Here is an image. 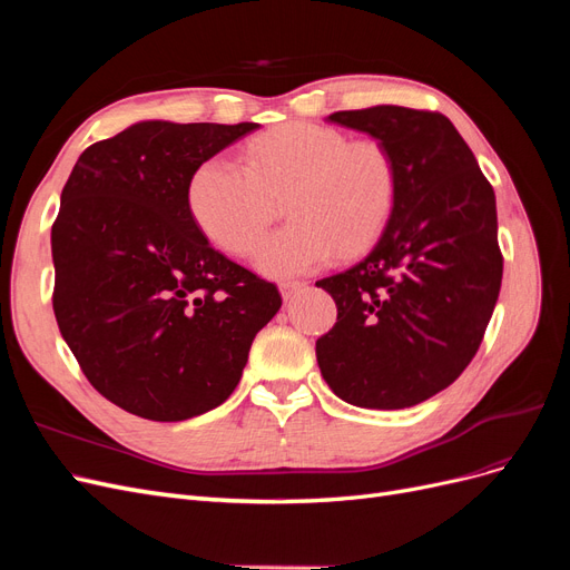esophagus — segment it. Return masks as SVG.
Wrapping results in <instances>:
<instances>
[{"mask_svg": "<svg viewBox=\"0 0 570 570\" xmlns=\"http://www.w3.org/2000/svg\"><path fill=\"white\" fill-rule=\"evenodd\" d=\"M304 287H306V283H302V281H283L281 283V295H283V299H292L295 295H299Z\"/></svg>", "mask_w": 570, "mask_h": 570, "instance_id": "34e87169", "label": "esophagus"}]
</instances>
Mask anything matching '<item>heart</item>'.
Instances as JSON below:
<instances>
[{"mask_svg":"<svg viewBox=\"0 0 570 570\" xmlns=\"http://www.w3.org/2000/svg\"><path fill=\"white\" fill-rule=\"evenodd\" d=\"M400 174L385 145L335 128L292 124L254 140L245 164L226 154L202 161L187 183V209L218 249L247 256L285 197L292 218L256 254L266 275L308 273L337 254L366 252L394 214Z\"/></svg>","mask_w":570,"mask_h":570,"instance_id":"b5f03b06","label":"heart"}]
</instances>
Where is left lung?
Returning <instances> with one entry per match:
<instances>
[{"label":"left lung","mask_w":570,"mask_h":570,"mask_svg":"<svg viewBox=\"0 0 570 570\" xmlns=\"http://www.w3.org/2000/svg\"><path fill=\"white\" fill-rule=\"evenodd\" d=\"M327 120L385 145L400 193L371 254L316 283L337 304L318 368L344 402L406 409L450 387L485 335L504 271L494 189L438 111L383 105Z\"/></svg>","instance_id":"1"}]
</instances>
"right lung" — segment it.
Segmentation results:
<instances>
[{"instance_id":"obj_1","label":"right lung","mask_w":570,"mask_h":570,"mask_svg":"<svg viewBox=\"0 0 570 570\" xmlns=\"http://www.w3.org/2000/svg\"><path fill=\"white\" fill-rule=\"evenodd\" d=\"M256 128L142 120L85 149L63 185L55 316L90 385L135 416L185 421L226 402L283 304L187 209L195 168Z\"/></svg>"}]
</instances>
